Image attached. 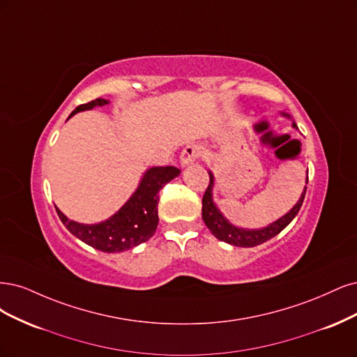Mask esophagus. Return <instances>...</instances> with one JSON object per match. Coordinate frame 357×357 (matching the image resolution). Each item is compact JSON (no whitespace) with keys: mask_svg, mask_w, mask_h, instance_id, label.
<instances>
[{"mask_svg":"<svg viewBox=\"0 0 357 357\" xmlns=\"http://www.w3.org/2000/svg\"><path fill=\"white\" fill-rule=\"evenodd\" d=\"M203 154V148L200 145H187L185 148L182 149L181 157H179V162L182 166H187L194 163L195 160L200 158Z\"/></svg>","mask_w":357,"mask_h":357,"instance_id":"obj_1","label":"esophagus"}]
</instances>
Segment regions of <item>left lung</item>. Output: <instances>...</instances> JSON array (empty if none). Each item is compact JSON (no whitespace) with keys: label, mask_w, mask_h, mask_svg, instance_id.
Segmentation results:
<instances>
[{"label":"left lung","mask_w":357,"mask_h":357,"mask_svg":"<svg viewBox=\"0 0 357 357\" xmlns=\"http://www.w3.org/2000/svg\"><path fill=\"white\" fill-rule=\"evenodd\" d=\"M292 126L295 129H298V126L295 123ZM307 182H308V176H307ZM212 187H213V175L209 172V185H208V188H206V191L203 194V200H202L203 221L206 225H208L211 233L216 238L225 241V243L240 246V248H254L257 245L264 243V241L270 240L271 237L278 236L284 227L289 225V222L296 216V213L300 212L304 197H305V191H307V185H305L300 200H298V203L294 206V208L284 216H282L280 220H278L275 222L270 224L268 227L261 228V229H243V228H237V227L229 224L221 215V212L218 211V208L212 200Z\"/></svg>","instance_id":"obj_1"}]
</instances>
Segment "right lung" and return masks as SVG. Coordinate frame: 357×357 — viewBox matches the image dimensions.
Listing matches in <instances>:
<instances>
[{
	"mask_svg": "<svg viewBox=\"0 0 357 357\" xmlns=\"http://www.w3.org/2000/svg\"><path fill=\"white\" fill-rule=\"evenodd\" d=\"M107 99L98 98L78 105L70 117H73L75 112L107 105ZM179 174L181 170L175 166L153 167L146 170L139 187L133 192L129 202L109 220L99 224H78L68 220L57 208L56 212L68 231L84 241L86 245L102 252H108V254L128 250L153 237L158 225V191Z\"/></svg>",
	"mask_w": 357,
	"mask_h": 357,
	"instance_id": "right-lung-1",
	"label": "right lung"
}]
</instances>
